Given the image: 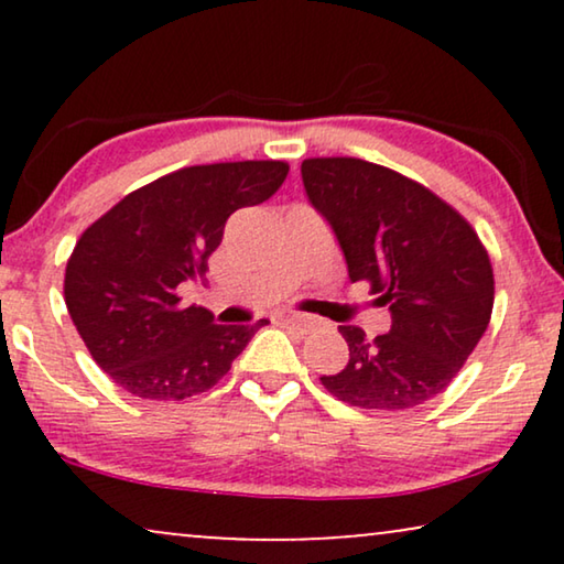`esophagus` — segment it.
Returning <instances> with one entry per match:
<instances>
[{
  "label": "esophagus",
  "mask_w": 564,
  "mask_h": 564,
  "mask_svg": "<svg viewBox=\"0 0 564 564\" xmlns=\"http://www.w3.org/2000/svg\"><path fill=\"white\" fill-rule=\"evenodd\" d=\"M276 323H282V326H295L303 330V334H307L315 326V321L311 318V315H303V313H292V311H282L276 313Z\"/></svg>",
  "instance_id": "1"
}]
</instances>
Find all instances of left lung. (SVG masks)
<instances>
[{
    "label": "left lung",
    "instance_id": "1",
    "mask_svg": "<svg viewBox=\"0 0 564 564\" xmlns=\"http://www.w3.org/2000/svg\"><path fill=\"white\" fill-rule=\"evenodd\" d=\"M303 184L341 246L351 282L388 305V334L341 326L349 361L323 375L330 395L372 411H408L446 390L490 323L496 282L475 228L442 197L351 156L305 159Z\"/></svg>",
    "mask_w": 564,
    "mask_h": 564
}]
</instances>
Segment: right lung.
<instances>
[{
	"instance_id": "right-lung-1",
	"label": "right lung",
	"mask_w": 564,
	"mask_h": 564,
	"mask_svg": "<svg viewBox=\"0 0 564 564\" xmlns=\"http://www.w3.org/2000/svg\"><path fill=\"white\" fill-rule=\"evenodd\" d=\"M284 161L184 166L130 192L91 223L66 264L64 300L91 359L143 400L210 390L269 321L220 326L176 288L205 276L238 207L282 187Z\"/></svg>"
}]
</instances>
